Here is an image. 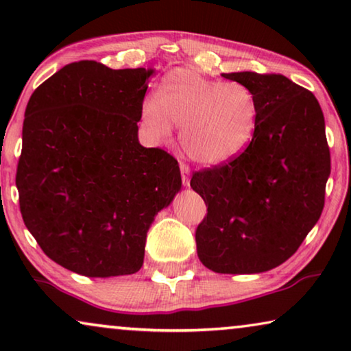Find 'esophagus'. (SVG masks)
Returning <instances> with one entry per match:
<instances>
[{"label":"esophagus","instance_id":"obj_1","mask_svg":"<svg viewBox=\"0 0 351 351\" xmlns=\"http://www.w3.org/2000/svg\"><path fill=\"white\" fill-rule=\"evenodd\" d=\"M180 172H182V184L185 186H189L190 184V167L184 165V162H180Z\"/></svg>","mask_w":351,"mask_h":351}]
</instances>
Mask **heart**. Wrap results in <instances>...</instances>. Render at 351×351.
Here are the masks:
<instances>
[{
  "instance_id": "heart-1",
  "label": "heart",
  "mask_w": 351,
  "mask_h": 351,
  "mask_svg": "<svg viewBox=\"0 0 351 351\" xmlns=\"http://www.w3.org/2000/svg\"><path fill=\"white\" fill-rule=\"evenodd\" d=\"M257 118V99L246 84L209 80L184 66L162 76L153 99H147L141 110L152 138L166 142L172 124L180 126L186 156L206 167L222 166L241 155L256 136Z\"/></svg>"
}]
</instances>
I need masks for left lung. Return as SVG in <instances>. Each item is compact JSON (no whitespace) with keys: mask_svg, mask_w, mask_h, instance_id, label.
<instances>
[{"mask_svg":"<svg viewBox=\"0 0 351 351\" xmlns=\"http://www.w3.org/2000/svg\"><path fill=\"white\" fill-rule=\"evenodd\" d=\"M258 105L251 145L228 165L195 172L208 215L196 228L203 265L252 275L281 265L318 222L330 174L324 117L310 90L282 75L222 73Z\"/></svg>","mask_w":351,"mask_h":351,"instance_id":"8db88e82","label":"left lung"}]
</instances>
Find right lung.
<instances>
[{"instance_id":"obj_1","label":"right lung","mask_w":351,"mask_h":351,"mask_svg":"<svg viewBox=\"0 0 351 351\" xmlns=\"http://www.w3.org/2000/svg\"><path fill=\"white\" fill-rule=\"evenodd\" d=\"M153 73L81 60L28 100L16 177L23 222L47 257L78 275L141 270L148 228L182 189L174 158L138 142Z\"/></svg>"}]
</instances>
